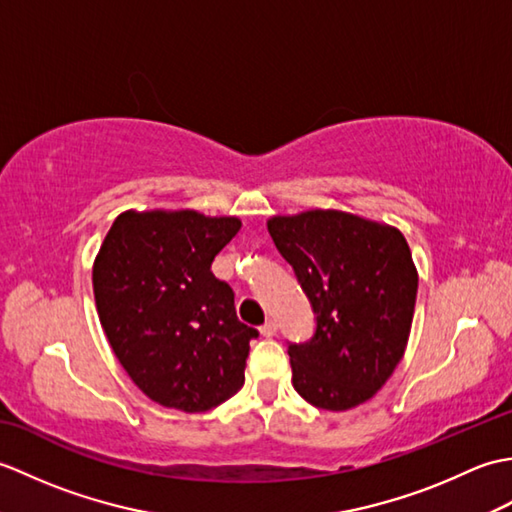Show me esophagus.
Here are the masks:
<instances>
[{
  "mask_svg": "<svg viewBox=\"0 0 512 512\" xmlns=\"http://www.w3.org/2000/svg\"><path fill=\"white\" fill-rule=\"evenodd\" d=\"M259 332H262V336H266V339H270V336L277 334V323L275 321H266L262 328H259Z\"/></svg>",
  "mask_w": 512,
  "mask_h": 512,
  "instance_id": "esophagus-1",
  "label": "esophagus"
}]
</instances>
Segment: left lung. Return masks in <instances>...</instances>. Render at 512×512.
I'll list each match as a JSON object with an SVG mask.
<instances>
[{
  "instance_id": "left-lung-1",
  "label": "left lung",
  "mask_w": 512,
  "mask_h": 512,
  "mask_svg": "<svg viewBox=\"0 0 512 512\" xmlns=\"http://www.w3.org/2000/svg\"><path fill=\"white\" fill-rule=\"evenodd\" d=\"M268 233L317 314L314 336L288 343L292 385L310 405H363L394 374L409 341L418 273L394 226L343 211L275 215Z\"/></svg>"
}]
</instances>
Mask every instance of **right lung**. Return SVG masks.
<instances>
[{
  "mask_svg": "<svg viewBox=\"0 0 512 512\" xmlns=\"http://www.w3.org/2000/svg\"><path fill=\"white\" fill-rule=\"evenodd\" d=\"M237 217L125 211L94 259L92 284L107 341L136 387L162 407L198 413L244 385L250 339L235 292L211 273Z\"/></svg>",
  "mask_w": 512,
  "mask_h": 512,
  "instance_id": "add662e5",
  "label": "right lung"
}]
</instances>
